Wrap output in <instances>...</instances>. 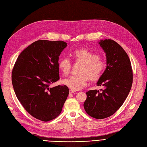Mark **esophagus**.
<instances>
[{
  "mask_svg": "<svg viewBox=\"0 0 147 147\" xmlns=\"http://www.w3.org/2000/svg\"><path fill=\"white\" fill-rule=\"evenodd\" d=\"M75 90H72V89H70V90H69V93L70 94H73V93H75Z\"/></svg>",
  "mask_w": 147,
  "mask_h": 147,
  "instance_id": "1",
  "label": "esophagus"
}]
</instances>
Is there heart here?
<instances>
[{
  "label": "heart",
  "instance_id": "b5f03b06",
  "mask_svg": "<svg viewBox=\"0 0 147 147\" xmlns=\"http://www.w3.org/2000/svg\"><path fill=\"white\" fill-rule=\"evenodd\" d=\"M76 61L82 63L78 75H72L63 80V83L70 89L78 90L86 86L89 78L92 81L98 80L105 68L104 61L98 55L85 49H77L72 53ZM71 62L67 57L59 60L58 67L64 75H67L71 69Z\"/></svg>",
  "mask_w": 147,
  "mask_h": 147
}]
</instances>
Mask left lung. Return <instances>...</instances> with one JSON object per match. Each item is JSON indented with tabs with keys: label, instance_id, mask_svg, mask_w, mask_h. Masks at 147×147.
Listing matches in <instances>:
<instances>
[{
	"label": "left lung",
	"instance_id": "1",
	"mask_svg": "<svg viewBox=\"0 0 147 147\" xmlns=\"http://www.w3.org/2000/svg\"><path fill=\"white\" fill-rule=\"evenodd\" d=\"M106 57V68L97 83L104 89L86 92L84 108L88 115L103 119L114 114L128 97L133 84V70L127 53L112 39L98 42Z\"/></svg>",
	"mask_w": 147,
	"mask_h": 147
}]
</instances>
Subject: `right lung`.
<instances>
[{"label": "right lung", "mask_w": 147, "mask_h": 147, "mask_svg": "<svg viewBox=\"0 0 147 147\" xmlns=\"http://www.w3.org/2000/svg\"><path fill=\"white\" fill-rule=\"evenodd\" d=\"M66 46L62 41H35L19 55L13 69L18 99L30 115L43 122L58 117L69 95L65 85L49 87L59 79V56Z\"/></svg>", "instance_id": "right-lung-1"}]
</instances>
